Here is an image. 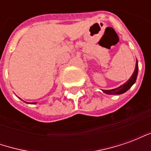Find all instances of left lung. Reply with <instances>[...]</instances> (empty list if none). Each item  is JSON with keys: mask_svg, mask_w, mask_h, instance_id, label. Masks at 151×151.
I'll list each match as a JSON object with an SVG mask.
<instances>
[{"mask_svg": "<svg viewBox=\"0 0 151 151\" xmlns=\"http://www.w3.org/2000/svg\"><path fill=\"white\" fill-rule=\"evenodd\" d=\"M137 73H138V63H137V60L134 72H133V73L131 76V78L124 84L121 85L120 86L116 89H112V90H102V91L104 92L105 94H108V95H120V94H123L124 92H126L135 83L137 77Z\"/></svg>", "mask_w": 151, "mask_h": 151, "instance_id": "left-lung-1", "label": "left lung"}]
</instances>
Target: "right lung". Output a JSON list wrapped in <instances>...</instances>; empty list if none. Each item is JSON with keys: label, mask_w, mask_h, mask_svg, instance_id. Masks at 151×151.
Returning a JSON list of instances; mask_svg holds the SVG:
<instances>
[{"label": "right lung", "mask_w": 151, "mask_h": 151, "mask_svg": "<svg viewBox=\"0 0 151 151\" xmlns=\"http://www.w3.org/2000/svg\"><path fill=\"white\" fill-rule=\"evenodd\" d=\"M36 104V103H34V104Z\"/></svg>", "instance_id": "1"}]
</instances>
